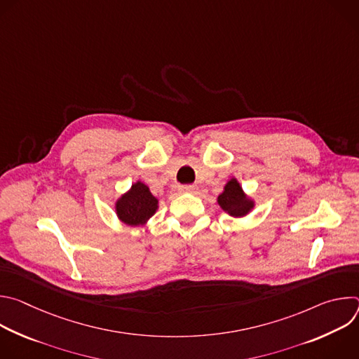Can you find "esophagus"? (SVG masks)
Listing matches in <instances>:
<instances>
[{"label": "esophagus", "instance_id": "1", "mask_svg": "<svg viewBox=\"0 0 359 359\" xmlns=\"http://www.w3.org/2000/svg\"><path fill=\"white\" fill-rule=\"evenodd\" d=\"M179 191H180V193H193V191H194V186H191V184L179 186Z\"/></svg>", "mask_w": 359, "mask_h": 359}]
</instances>
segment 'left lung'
Returning <instances> with one entry per match:
<instances>
[{"label": "left lung", "instance_id": "8db88e82", "mask_svg": "<svg viewBox=\"0 0 359 359\" xmlns=\"http://www.w3.org/2000/svg\"><path fill=\"white\" fill-rule=\"evenodd\" d=\"M217 203L222 210L231 217H244L255 208V200L243 190L236 177L227 180L223 191L217 196Z\"/></svg>", "mask_w": 359, "mask_h": 359}]
</instances>
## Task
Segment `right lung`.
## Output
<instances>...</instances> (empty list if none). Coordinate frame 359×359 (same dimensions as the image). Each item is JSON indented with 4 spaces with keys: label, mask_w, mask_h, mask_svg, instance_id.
<instances>
[{
    "label": "right lung",
    "mask_w": 359,
    "mask_h": 359,
    "mask_svg": "<svg viewBox=\"0 0 359 359\" xmlns=\"http://www.w3.org/2000/svg\"><path fill=\"white\" fill-rule=\"evenodd\" d=\"M159 209V198L151 194L149 186L140 180L135 182L128 191L115 201V213L121 223L137 227L147 224Z\"/></svg>",
    "instance_id": "1"
}]
</instances>
